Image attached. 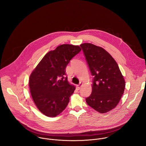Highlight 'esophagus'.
I'll return each mask as SVG.
<instances>
[{"mask_svg": "<svg viewBox=\"0 0 146 146\" xmlns=\"http://www.w3.org/2000/svg\"><path fill=\"white\" fill-rule=\"evenodd\" d=\"M82 83H80L79 84H78V85H76V87H77V88H78L79 90L80 89V88H81V86H82Z\"/></svg>", "mask_w": 146, "mask_h": 146, "instance_id": "esophagus-1", "label": "esophagus"}]
</instances>
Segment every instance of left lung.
<instances>
[{"label":"left lung","mask_w":146,"mask_h":146,"mask_svg":"<svg viewBox=\"0 0 146 146\" xmlns=\"http://www.w3.org/2000/svg\"><path fill=\"white\" fill-rule=\"evenodd\" d=\"M93 78L92 92L86 102L100 113L115 108L124 93L125 82L118 64L104 48L90 43L80 45Z\"/></svg>","instance_id":"obj_1"}]
</instances>
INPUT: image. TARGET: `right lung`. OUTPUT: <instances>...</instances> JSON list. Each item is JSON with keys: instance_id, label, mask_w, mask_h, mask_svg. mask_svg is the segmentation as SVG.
I'll return each instance as SVG.
<instances>
[{"instance_id": "1", "label": "right lung", "mask_w": 146, "mask_h": 146, "mask_svg": "<svg viewBox=\"0 0 146 146\" xmlns=\"http://www.w3.org/2000/svg\"><path fill=\"white\" fill-rule=\"evenodd\" d=\"M81 51L79 46L63 44L46 53L30 76L33 100L39 110L48 117H55L66 108L75 90L66 75L70 60Z\"/></svg>"}]
</instances>
